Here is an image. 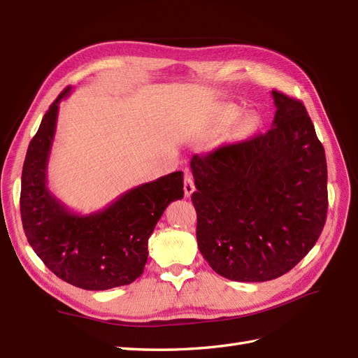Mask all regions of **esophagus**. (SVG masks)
Here are the masks:
<instances>
[{"label": "esophagus", "instance_id": "34e87169", "mask_svg": "<svg viewBox=\"0 0 358 358\" xmlns=\"http://www.w3.org/2000/svg\"><path fill=\"white\" fill-rule=\"evenodd\" d=\"M196 189L194 187V179L189 171H185V180H183V191H185V197H191V194Z\"/></svg>", "mask_w": 358, "mask_h": 358}]
</instances>
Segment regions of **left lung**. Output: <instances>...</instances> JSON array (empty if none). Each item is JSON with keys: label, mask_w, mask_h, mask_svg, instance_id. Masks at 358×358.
I'll return each instance as SVG.
<instances>
[{"label": "left lung", "mask_w": 358, "mask_h": 358, "mask_svg": "<svg viewBox=\"0 0 358 358\" xmlns=\"http://www.w3.org/2000/svg\"><path fill=\"white\" fill-rule=\"evenodd\" d=\"M272 128L194 155L197 243L216 273L237 282L285 275L326 224L327 162L301 101L272 91Z\"/></svg>", "instance_id": "8db88e82"}]
</instances>
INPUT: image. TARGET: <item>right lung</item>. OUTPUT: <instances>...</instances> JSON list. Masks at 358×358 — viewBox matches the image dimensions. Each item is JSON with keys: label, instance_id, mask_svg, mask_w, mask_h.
I'll return each mask as SVG.
<instances>
[{"label": "right lung", "instance_id": "1", "mask_svg": "<svg viewBox=\"0 0 358 358\" xmlns=\"http://www.w3.org/2000/svg\"><path fill=\"white\" fill-rule=\"evenodd\" d=\"M67 86L43 116L22 169L20 215L25 236L59 279L82 289L128 285L143 273L148 241L167 206L183 197V173L175 171L124 192L103 210L79 215L48 187V162L58 109Z\"/></svg>", "mask_w": 358, "mask_h": 358}]
</instances>
